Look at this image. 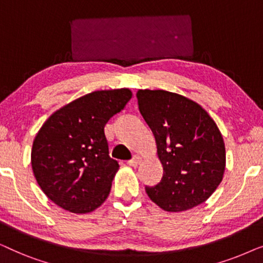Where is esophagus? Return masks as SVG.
I'll use <instances>...</instances> for the list:
<instances>
[{
    "label": "esophagus",
    "mask_w": 263,
    "mask_h": 263,
    "mask_svg": "<svg viewBox=\"0 0 263 263\" xmlns=\"http://www.w3.org/2000/svg\"><path fill=\"white\" fill-rule=\"evenodd\" d=\"M141 160H142V158L140 157V156H138V154H136V156H134L130 160H128V164L130 165V166H138V165L141 163Z\"/></svg>",
    "instance_id": "1"
}]
</instances>
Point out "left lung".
I'll list each match as a JSON object with an SVG mask.
<instances>
[{"mask_svg": "<svg viewBox=\"0 0 263 263\" xmlns=\"http://www.w3.org/2000/svg\"><path fill=\"white\" fill-rule=\"evenodd\" d=\"M136 97L164 170L157 185L146 186L147 195L167 212L204 202L225 171V143L215 122L199 104L177 93L139 89Z\"/></svg>", "mask_w": 263, "mask_h": 263, "instance_id": "left-lung-1", "label": "left lung"}]
</instances>
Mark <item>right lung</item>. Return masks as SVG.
Instances as JSON below:
<instances>
[{
	"mask_svg": "<svg viewBox=\"0 0 263 263\" xmlns=\"http://www.w3.org/2000/svg\"><path fill=\"white\" fill-rule=\"evenodd\" d=\"M132 96L128 88L88 93L53 112L39 129L32 146V170L57 206L85 214L109 196L120 165L109 156L104 127Z\"/></svg>",
	"mask_w": 263,
	"mask_h": 263,
	"instance_id": "obj_1",
	"label": "right lung"
}]
</instances>
